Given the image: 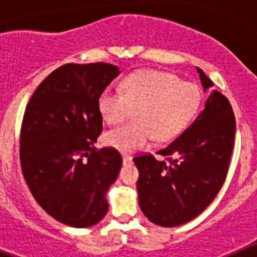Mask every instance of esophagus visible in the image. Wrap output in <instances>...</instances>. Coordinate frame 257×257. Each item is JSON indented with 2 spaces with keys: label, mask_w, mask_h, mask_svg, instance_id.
I'll list each match as a JSON object with an SVG mask.
<instances>
[{
  "label": "esophagus",
  "mask_w": 257,
  "mask_h": 257,
  "mask_svg": "<svg viewBox=\"0 0 257 257\" xmlns=\"http://www.w3.org/2000/svg\"><path fill=\"white\" fill-rule=\"evenodd\" d=\"M133 163V157L130 154H123V165H131Z\"/></svg>",
  "instance_id": "obj_1"
}]
</instances>
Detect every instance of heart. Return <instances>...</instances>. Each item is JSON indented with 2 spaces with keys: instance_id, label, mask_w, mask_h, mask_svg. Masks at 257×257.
Returning a JSON list of instances; mask_svg holds the SVG:
<instances>
[{
  "instance_id": "1",
  "label": "heart",
  "mask_w": 257,
  "mask_h": 257,
  "mask_svg": "<svg viewBox=\"0 0 257 257\" xmlns=\"http://www.w3.org/2000/svg\"><path fill=\"white\" fill-rule=\"evenodd\" d=\"M201 95L196 85L181 82L171 73L140 70L127 77L121 92L105 90L99 97V110L108 124L121 123L134 110L135 119L109 131L104 142L121 152L142 149L156 139L178 135L198 110Z\"/></svg>"
}]
</instances>
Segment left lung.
Wrapping results in <instances>:
<instances>
[{
	"label": "left lung",
	"instance_id": "8db88e82",
	"mask_svg": "<svg viewBox=\"0 0 257 257\" xmlns=\"http://www.w3.org/2000/svg\"><path fill=\"white\" fill-rule=\"evenodd\" d=\"M205 90L213 82L197 68ZM235 117L230 103L213 90L205 108L166 148L134 158L143 213L160 226H178L197 217L221 189L234 144Z\"/></svg>",
	"mask_w": 257,
	"mask_h": 257
}]
</instances>
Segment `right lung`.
<instances>
[{"instance_id":"add662e5","label":"right lung","mask_w":257,"mask_h":257,"mask_svg":"<svg viewBox=\"0 0 257 257\" xmlns=\"http://www.w3.org/2000/svg\"><path fill=\"white\" fill-rule=\"evenodd\" d=\"M118 74L108 63L61 65L27 104L20 130L23 176L38 205L65 225L87 228L108 212L106 192L122 157L94 144L103 131L99 97Z\"/></svg>"}]
</instances>
